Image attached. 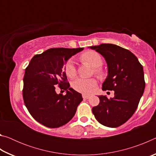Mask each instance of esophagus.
<instances>
[{"mask_svg": "<svg viewBox=\"0 0 156 156\" xmlns=\"http://www.w3.org/2000/svg\"><path fill=\"white\" fill-rule=\"evenodd\" d=\"M83 98L84 99H89L90 98V96L89 95H86V94H83Z\"/></svg>", "mask_w": 156, "mask_h": 156, "instance_id": "obj_1", "label": "esophagus"}]
</instances>
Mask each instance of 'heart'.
Returning <instances> with one entry per match:
<instances>
[{"instance_id":"heart-1","label":"heart","mask_w":156,"mask_h":156,"mask_svg":"<svg viewBox=\"0 0 156 156\" xmlns=\"http://www.w3.org/2000/svg\"><path fill=\"white\" fill-rule=\"evenodd\" d=\"M81 59L89 62L92 67L95 68V72L98 75L102 76V71L98 67L102 64V58L98 53L94 51H88L81 56ZM65 73L68 77H74L76 74V69L73 60L70 59L65 66ZM97 82L94 78H78L72 83V87L82 94H89L96 87Z\"/></svg>"}]
</instances>
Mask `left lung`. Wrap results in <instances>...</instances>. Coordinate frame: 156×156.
Returning <instances> with one entry per match:
<instances>
[{"mask_svg": "<svg viewBox=\"0 0 156 156\" xmlns=\"http://www.w3.org/2000/svg\"><path fill=\"white\" fill-rule=\"evenodd\" d=\"M101 54L107 65V76L102 90L114 91V97L98 96L100 103L92 108L96 119L108 127L126 122L138 107L145 82L143 67L129 50L113 44L89 47Z\"/></svg>", "mask_w": 156, "mask_h": 156, "instance_id": "obj_1", "label": "left lung"}]
</instances>
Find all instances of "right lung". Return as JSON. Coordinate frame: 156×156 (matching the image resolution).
Segmentation results:
<instances>
[{
    "label": "right lung",
    "mask_w": 156,
    "mask_h": 156,
    "mask_svg": "<svg viewBox=\"0 0 156 156\" xmlns=\"http://www.w3.org/2000/svg\"><path fill=\"white\" fill-rule=\"evenodd\" d=\"M83 49H49L35 55L25 69L23 91L25 106L43 125L60 127L74 116L83 97L67 82L65 65L71 57ZM56 85L66 91L65 96L56 93Z\"/></svg>",
    "instance_id": "obj_1"
}]
</instances>
